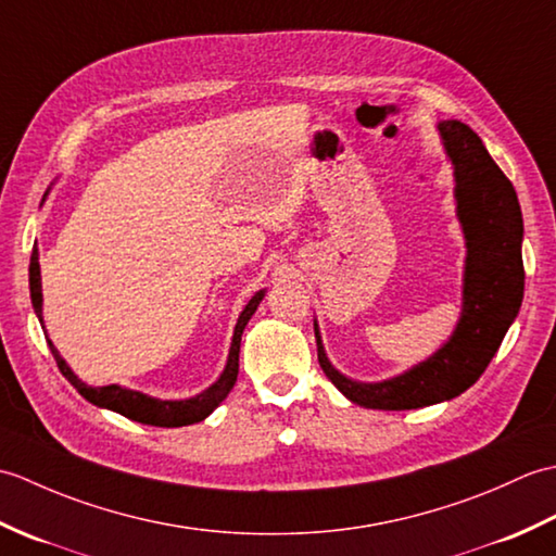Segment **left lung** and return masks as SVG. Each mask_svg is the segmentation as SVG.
Returning a JSON list of instances; mask_svg holds the SVG:
<instances>
[{
    "mask_svg": "<svg viewBox=\"0 0 556 556\" xmlns=\"http://www.w3.org/2000/svg\"><path fill=\"white\" fill-rule=\"evenodd\" d=\"M437 131L456 179V215L466 239L464 308L446 344L428 361L382 382H356L329 363L315 323L317 361L349 401L365 408L408 410L466 392L485 372L523 301V217L511 181L473 128L440 122Z\"/></svg>",
    "mask_w": 556,
    "mask_h": 556,
    "instance_id": "obj_1",
    "label": "left lung"
}]
</instances>
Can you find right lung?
Listing matches in <instances>:
<instances>
[{
    "label": "right lung",
    "mask_w": 556,
    "mask_h": 556,
    "mask_svg": "<svg viewBox=\"0 0 556 556\" xmlns=\"http://www.w3.org/2000/svg\"><path fill=\"white\" fill-rule=\"evenodd\" d=\"M30 301L35 315L42 323V285H40V263H38V248H33L30 255ZM265 296V289L257 291L255 296L248 301L243 313L239 315V323H236L233 329V339H231V349H229V358L227 365H224V372L219 375V380L207 387L205 392H200L198 396L191 399H181V401H162L155 396H148L143 392H134V389H126L119 384H108V387H88L86 382H80L74 375V370L68 368L66 361L59 356V351L54 344L47 339V344L52 349V356L59 365V370L66 377V380L78 389V394L83 399H88L90 404H96L100 408H110L114 413H122L124 418L138 420L143 425H155V428H184V425H193L205 420L212 410H215L227 394L233 389L236 375H239V351H241V334L251 320L253 313L257 311L260 301ZM45 327V325H42Z\"/></svg>",
    "instance_id": "1"
}]
</instances>
